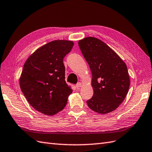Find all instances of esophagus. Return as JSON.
<instances>
[{"mask_svg":"<svg viewBox=\"0 0 152 152\" xmlns=\"http://www.w3.org/2000/svg\"><path fill=\"white\" fill-rule=\"evenodd\" d=\"M81 86H82V83H78L76 85V88H80V87H81Z\"/></svg>","mask_w":152,"mask_h":152,"instance_id":"1","label":"esophagus"}]
</instances>
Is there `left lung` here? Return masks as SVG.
Wrapping results in <instances>:
<instances>
[{
	"label": "left lung",
	"instance_id": "1",
	"mask_svg": "<svg viewBox=\"0 0 152 152\" xmlns=\"http://www.w3.org/2000/svg\"><path fill=\"white\" fill-rule=\"evenodd\" d=\"M78 43L92 75L94 95L87 101L88 106L99 114L112 112L123 102L129 90L127 66L102 40L86 37Z\"/></svg>",
	"mask_w": 152,
	"mask_h": 152
}]
</instances>
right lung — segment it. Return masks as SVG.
I'll return each mask as SVG.
<instances>
[{"label":"right lung","mask_w":152,"mask_h":152,"mask_svg":"<svg viewBox=\"0 0 152 152\" xmlns=\"http://www.w3.org/2000/svg\"><path fill=\"white\" fill-rule=\"evenodd\" d=\"M74 43L69 40H55L38 48L23 66L19 85L34 109L51 116L64 109L72 92L65 80L63 59Z\"/></svg>","instance_id":"1"}]
</instances>
